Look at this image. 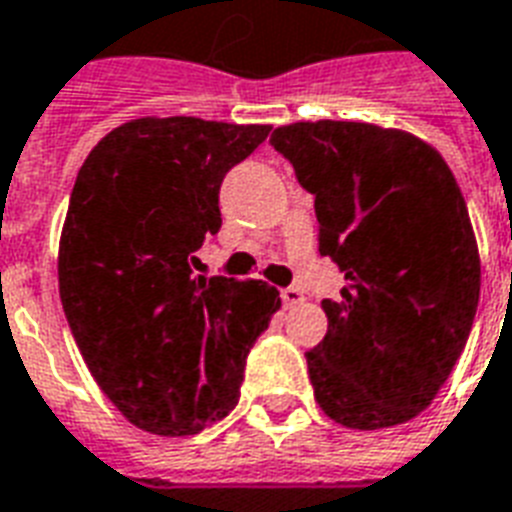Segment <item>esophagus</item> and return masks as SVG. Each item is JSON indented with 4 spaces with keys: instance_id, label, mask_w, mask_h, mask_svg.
<instances>
[{
    "instance_id": "1",
    "label": "esophagus",
    "mask_w": 512,
    "mask_h": 512,
    "mask_svg": "<svg viewBox=\"0 0 512 512\" xmlns=\"http://www.w3.org/2000/svg\"><path fill=\"white\" fill-rule=\"evenodd\" d=\"M300 300H303V292L298 290V287H284L282 290V303L287 308H292V306H298Z\"/></svg>"
}]
</instances>
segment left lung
Segmentation results:
<instances>
[{
    "mask_svg": "<svg viewBox=\"0 0 512 512\" xmlns=\"http://www.w3.org/2000/svg\"><path fill=\"white\" fill-rule=\"evenodd\" d=\"M314 195L319 255L343 271L306 351L319 408L349 429L405 424L451 376L473 330L481 257L464 195L432 144L351 120L271 134Z\"/></svg>",
    "mask_w": 512,
    "mask_h": 512,
    "instance_id": "1",
    "label": "left lung"
}]
</instances>
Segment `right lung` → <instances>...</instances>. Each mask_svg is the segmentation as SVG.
Listing matches in <instances>:
<instances>
[{
  "instance_id": "add662e5",
  "label": "right lung",
  "mask_w": 512,
  "mask_h": 512,
  "mask_svg": "<svg viewBox=\"0 0 512 512\" xmlns=\"http://www.w3.org/2000/svg\"><path fill=\"white\" fill-rule=\"evenodd\" d=\"M271 126L139 117L109 131L77 171L58 292L85 365L134 427L182 438L239 403L244 362L279 290L193 276L222 225L220 185Z\"/></svg>"
}]
</instances>
